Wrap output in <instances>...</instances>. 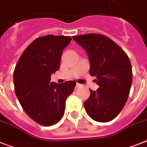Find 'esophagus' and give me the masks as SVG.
Segmentation results:
<instances>
[{"label": "esophagus", "instance_id": "esophagus-1", "mask_svg": "<svg viewBox=\"0 0 147 147\" xmlns=\"http://www.w3.org/2000/svg\"><path fill=\"white\" fill-rule=\"evenodd\" d=\"M82 86V85H81V84H78V83H77L76 84V88H80Z\"/></svg>", "mask_w": 147, "mask_h": 147}]
</instances>
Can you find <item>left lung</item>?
Returning a JSON list of instances; mask_svg holds the SVG:
<instances>
[{
  "label": "left lung",
  "mask_w": 147,
  "mask_h": 147,
  "mask_svg": "<svg viewBox=\"0 0 147 147\" xmlns=\"http://www.w3.org/2000/svg\"><path fill=\"white\" fill-rule=\"evenodd\" d=\"M86 51L90 75L95 76L97 91L90 90L84 106L90 117L98 122L115 118L124 107L132 84L130 59L125 52L107 36L88 33L72 36Z\"/></svg>",
  "instance_id": "8db88e82"
}]
</instances>
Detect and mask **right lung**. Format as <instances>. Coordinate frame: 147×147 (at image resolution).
I'll return each instance as SVG.
<instances>
[{
  "mask_svg": "<svg viewBox=\"0 0 147 147\" xmlns=\"http://www.w3.org/2000/svg\"><path fill=\"white\" fill-rule=\"evenodd\" d=\"M65 36L47 35L36 39L26 48L13 71L15 93L23 109L40 125L52 126L62 119L65 100L73 92V81L50 82L58 71L62 51L71 42Z\"/></svg>",
  "mask_w": 147,
  "mask_h": 147,
  "instance_id": "obj_1",
  "label": "right lung"
}]
</instances>
